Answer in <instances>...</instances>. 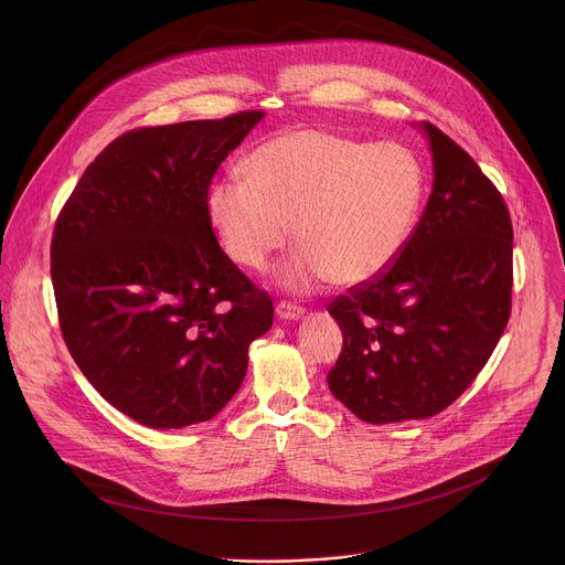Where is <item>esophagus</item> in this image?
<instances>
[{"instance_id":"1","label":"esophagus","mask_w":565,"mask_h":565,"mask_svg":"<svg viewBox=\"0 0 565 565\" xmlns=\"http://www.w3.org/2000/svg\"><path fill=\"white\" fill-rule=\"evenodd\" d=\"M276 316H278L280 320H300V318L305 316V307L282 300V302L276 305Z\"/></svg>"}]
</instances>
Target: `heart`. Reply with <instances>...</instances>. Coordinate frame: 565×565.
I'll list each match as a JSON object with an SVG mask.
<instances>
[{"instance_id":"b5f03b06","label":"heart","mask_w":565,"mask_h":565,"mask_svg":"<svg viewBox=\"0 0 565 565\" xmlns=\"http://www.w3.org/2000/svg\"><path fill=\"white\" fill-rule=\"evenodd\" d=\"M211 184L206 213L226 254L265 269L294 231L300 245L280 265L287 289L326 280L359 287L383 276L411 239L424 200V169L401 143H372L320 128H294L260 143Z\"/></svg>"}]
</instances>
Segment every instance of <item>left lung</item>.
<instances>
[{
    "instance_id": "left-lung-1",
    "label": "left lung",
    "mask_w": 565,
    "mask_h": 565,
    "mask_svg": "<svg viewBox=\"0 0 565 565\" xmlns=\"http://www.w3.org/2000/svg\"><path fill=\"white\" fill-rule=\"evenodd\" d=\"M433 193L398 260L337 296L343 348L328 387L359 419L433 417L479 376L511 316L509 209L475 159L424 121Z\"/></svg>"
}]
</instances>
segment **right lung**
<instances>
[{
	"mask_svg": "<svg viewBox=\"0 0 565 565\" xmlns=\"http://www.w3.org/2000/svg\"><path fill=\"white\" fill-rule=\"evenodd\" d=\"M137 128L86 167L58 213L52 285L63 339L104 401L150 428L215 417L242 387L274 302L220 247L206 193L263 119Z\"/></svg>",
	"mask_w": 565,
	"mask_h": 565,
	"instance_id": "1",
	"label": "right lung"
}]
</instances>
